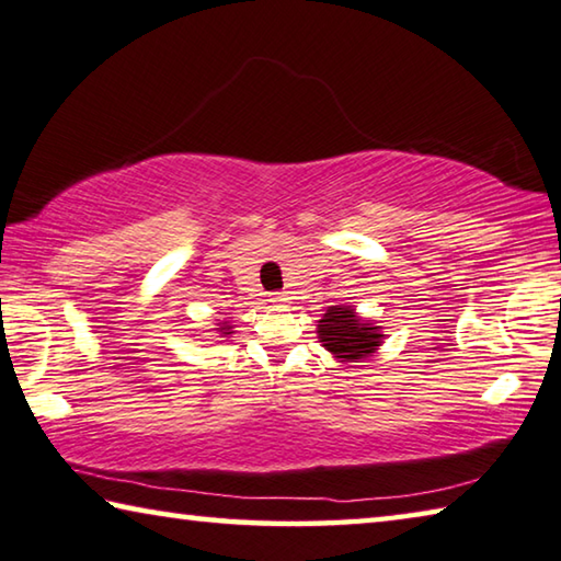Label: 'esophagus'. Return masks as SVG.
<instances>
[{
  "label": "esophagus",
  "mask_w": 561,
  "mask_h": 561,
  "mask_svg": "<svg viewBox=\"0 0 561 561\" xmlns=\"http://www.w3.org/2000/svg\"><path fill=\"white\" fill-rule=\"evenodd\" d=\"M271 300L273 302H286L288 300V293L286 290H275V293H271Z\"/></svg>",
  "instance_id": "1"
}]
</instances>
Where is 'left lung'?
Here are the masks:
<instances>
[{
	"mask_svg": "<svg viewBox=\"0 0 561 561\" xmlns=\"http://www.w3.org/2000/svg\"><path fill=\"white\" fill-rule=\"evenodd\" d=\"M318 335L320 343L335 357H343V360H360V357L378 351L382 337L378 328L363 323L353 308L337 306L330 308L323 320H320Z\"/></svg>",
	"mask_w": 561,
	"mask_h": 561,
	"instance_id": "1",
	"label": "left lung"
}]
</instances>
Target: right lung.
<instances>
[{
	"instance_id": "right-lung-1",
	"label": "right lung",
	"mask_w": 561,
	"mask_h": 561,
	"mask_svg": "<svg viewBox=\"0 0 561 561\" xmlns=\"http://www.w3.org/2000/svg\"><path fill=\"white\" fill-rule=\"evenodd\" d=\"M220 333H226V328H220ZM228 335V333H226Z\"/></svg>"
}]
</instances>
